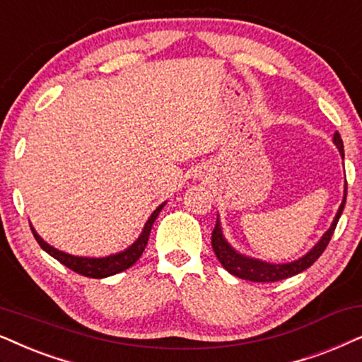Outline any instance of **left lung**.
Here are the masks:
<instances>
[{"label":"left lung","instance_id":"8db88e82","mask_svg":"<svg viewBox=\"0 0 362 362\" xmlns=\"http://www.w3.org/2000/svg\"><path fill=\"white\" fill-rule=\"evenodd\" d=\"M336 144V147L339 148L341 156L344 158V147H343V139H341L339 132L334 134V139H332ZM346 195H348V184L344 187V199L343 204H341L338 214L334 216V221L329 226V230L322 235V238L315 245V248L311 250L310 253H306L305 257H301L300 259L291 263H283V264H272L267 262H259V259L255 258H248L243 257L235 252L233 248L226 243V240L223 238V233H221V226L220 221L216 218L215 228L211 231V248L218 258V262L221 263L226 272L235 274V276L242 278V279H248V281H255V283H273V281H279V279H286L290 276H295V274L305 272L311 267L313 263L316 262L317 258L321 257L322 252H325L327 243L334 233L336 225H338L339 216L344 210V204H346Z\"/></svg>","mask_w":362,"mask_h":362}]
</instances>
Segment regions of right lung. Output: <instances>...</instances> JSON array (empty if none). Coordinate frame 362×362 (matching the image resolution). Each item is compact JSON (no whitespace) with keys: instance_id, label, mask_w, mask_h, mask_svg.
I'll use <instances>...</instances> for the list:
<instances>
[{"instance_id":"1","label":"right lung","mask_w":362,"mask_h":362,"mask_svg":"<svg viewBox=\"0 0 362 362\" xmlns=\"http://www.w3.org/2000/svg\"><path fill=\"white\" fill-rule=\"evenodd\" d=\"M163 205H158L156 211L151 215V218L147 220L146 226H144L141 237L137 238V242L131 245L125 252L122 253H117V255H110V257H105V258H84V257H74V255H69V253H64V252H59V250L52 248L51 245H47L45 240H42L40 235L36 233L35 228H31L33 235H35L36 242L40 243V247L45 250L46 253H49L52 258H56L57 262L64 264L72 272L83 274V276H88V278H107V276H112L115 273H120L124 272V269L131 268L134 263L137 262L139 258H141V255L144 253V250L147 247V242H148V235H151V230H152V225L156 218L160 214V210L163 209Z\"/></svg>"}]
</instances>
